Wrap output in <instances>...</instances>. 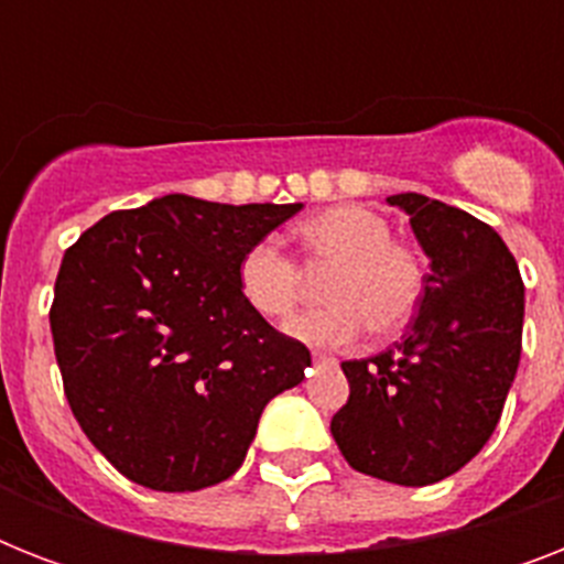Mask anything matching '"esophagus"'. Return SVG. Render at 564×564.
Wrapping results in <instances>:
<instances>
[{
    "label": "esophagus",
    "mask_w": 564,
    "mask_h": 564,
    "mask_svg": "<svg viewBox=\"0 0 564 564\" xmlns=\"http://www.w3.org/2000/svg\"><path fill=\"white\" fill-rule=\"evenodd\" d=\"M313 362H316V366H336L334 357H327V354H313Z\"/></svg>",
    "instance_id": "obj_1"
}]
</instances>
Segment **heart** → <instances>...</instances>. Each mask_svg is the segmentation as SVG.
<instances>
[{
	"mask_svg": "<svg viewBox=\"0 0 564 564\" xmlns=\"http://www.w3.org/2000/svg\"><path fill=\"white\" fill-rule=\"evenodd\" d=\"M313 263H334L322 299L325 307L307 310L283 325V334L307 348H348L366 330L389 336L419 310L427 269L419 251L392 239L383 213L362 204H339L310 216L299 228ZM299 265L274 239H257L239 257V295L257 316L281 322L299 301Z\"/></svg>",
	"mask_w": 564,
	"mask_h": 564,
	"instance_id": "obj_1",
	"label": "heart"
}]
</instances>
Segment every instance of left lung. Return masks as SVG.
Masks as SVG:
<instances>
[{
    "instance_id": "obj_1",
    "label": "left lung",
    "mask_w": 564,
    "mask_h": 564,
    "mask_svg": "<svg viewBox=\"0 0 564 564\" xmlns=\"http://www.w3.org/2000/svg\"><path fill=\"white\" fill-rule=\"evenodd\" d=\"M410 216L430 272L401 343L343 362L351 394L330 421L354 471L394 486L456 474L495 433L516 380L524 283L498 230L419 193L389 195Z\"/></svg>"
}]
</instances>
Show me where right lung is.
Segmentation results:
<instances>
[{"label": "right lung", "mask_w": 564, "mask_h": 564, "mask_svg": "<svg viewBox=\"0 0 564 564\" xmlns=\"http://www.w3.org/2000/svg\"><path fill=\"white\" fill-rule=\"evenodd\" d=\"M304 204L172 193L108 213L64 254L48 313L66 401L96 451L154 491L228 480L310 351L248 307L239 257Z\"/></svg>", "instance_id": "obj_1"}]
</instances>
